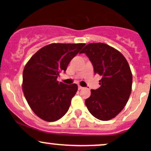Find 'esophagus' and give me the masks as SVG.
Returning <instances> with one entry per match:
<instances>
[{
	"label": "esophagus",
	"mask_w": 151,
	"mask_h": 151,
	"mask_svg": "<svg viewBox=\"0 0 151 151\" xmlns=\"http://www.w3.org/2000/svg\"><path fill=\"white\" fill-rule=\"evenodd\" d=\"M83 87L80 86H78V89L79 90H81V89H83Z\"/></svg>",
	"instance_id": "esophagus-1"
}]
</instances>
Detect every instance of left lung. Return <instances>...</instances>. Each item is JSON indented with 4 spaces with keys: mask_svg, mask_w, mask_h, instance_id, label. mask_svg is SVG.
<instances>
[{
    "mask_svg": "<svg viewBox=\"0 0 151 151\" xmlns=\"http://www.w3.org/2000/svg\"><path fill=\"white\" fill-rule=\"evenodd\" d=\"M80 53H85L99 74L101 86L91 90L85 101L90 113L101 121L115 118L127 103L132 89L133 76L124 56L104 43L88 44Z\"/></svg>",
    "mask_w": 151,
    "mask_h": 151,
    "instance_id": "1",
    "label": "left lung"
}]
</instances>
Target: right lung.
<instances>
[{"mask_svg": "<svg viewBox=\"0 0 151 151\" xmlns=\"http://www.w3.org/2000/svg\"><path fill=\"white\" fill-rule=\"evenodd\" d=\"M83 46V43L50 44L38 50L25 65L24 95L31 109L42 120L56 122L68 110L78 87L75 83H59L57 77Z\"/></svg>", "mask_w": 151, "mask_h": 151, "instance_id": "add662e5", "label": "right lung"}]
</instances>
